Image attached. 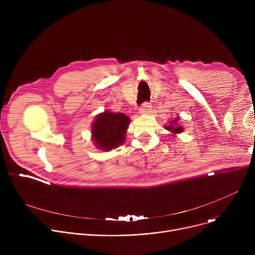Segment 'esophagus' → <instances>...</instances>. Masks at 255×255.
<instances>
[{"label":"esophagus","instance_id":"1","mask_svg":"<svg viewBox=\"0 0 255 255\" xmlns=\"http://www.w3.org/2000/svg\"><path fill=\"white\" fill-rule=\"evenodd\" d=\"M151 110V105L149 103H144L140 109V113L141 114H149Z\"/></svg>","mask_w":255,"mask_h":255}]
</instances>
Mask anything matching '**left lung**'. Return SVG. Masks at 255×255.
Here are the masks:
<instances>
[{"label": "left lung", "mask_w": 255, "mask_h": 255, "mask_svg": "<svg viewBox=\"0 0 255 255\" xmlns=\"http://www.w3.org/2000/svg\"><path fill=\"white\" fill-rule=\"evenodd\" d=\"M178 121H179V117H176L175 119H173L172 121H170L169 125L165 126V129L168 130V131H170V132L172 133V135H173L172 137H174L176 134L181 133V132L184 131L183 126L178 124Z\"/></svg>", "instance_id": "obj_1"}]
</instances>
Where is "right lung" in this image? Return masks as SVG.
Segmentation results:
<instances>
[{
  "label": "right lung",
  "instance_id": "right-lung-1",
  "mask_svg": "<svg viewBox=\"0 0 255 255\" xmlns=\"http://www.w3.org/2000/svg\"><path fill=\"white\" fill-rule=\"evenodd\" d=\"M130 118L123 113L105 111L99 114L92 126V137L96 146L104 151H110L123 145L126 139Z\"/></svg>",
  "mask_w": 255,
  "mask_h": 255
}]
</instances>
